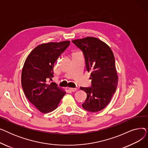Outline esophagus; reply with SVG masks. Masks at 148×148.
<instances>
[{
    "instance_id": "34e87169",
    "label": "esophagus",
    "mask_w": 148,
    "mask_h": 148,
    "mask_svg": "<svg viewBox=\"0 0 148 148\" xmlns=\"http://www.w3.org/2000/svg\"><path fill=\"white\" fill-rule=\"evenodd\" d=\"M69 89L70 90H71V92H75V91H76L77 90V88H69Z\"/></svg>"
}]
</instances>
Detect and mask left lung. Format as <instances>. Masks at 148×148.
Wrapping results in <instances>:
<instances>
[{
	"mask_svg": "<svg viewBox=\"0 0 148 148\" xmlns=\"http://www.w3.org/2000/svg\"><path fill=\"white\" fill-rule=\"evenodd\" d=\"M72 42L83 51L87 71L91 72V87H80L87 94L82 107L90 112H99L110 103L117 88L114 54L109 46L97 38L86 37Z\"/></svg>",
	"mask_w": 148,
	"mask_h": 148,
	"instance_id": "1",
	"label": "left lung"
}]
</instances>
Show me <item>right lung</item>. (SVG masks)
I'll return each instance as SVG.
<instances>
[{"label": "right lung", "instance_id": "right-lung-1", "mask_svg": "<svg viewBox=\"0 0 148 148\" xmlns=\"http://www.w3.org/2000/svg\"><path fill=\"white\" fill-rule=\"evenodd\" d=\"M69 44V41H65L39 45L30 53L23 66V90L29 102L43 113L55 110L66 94L56 83L49 82L53 77L56 61Z\"/></svg>", "mask_w": 148, "mask_h": 148}]
</instances>
